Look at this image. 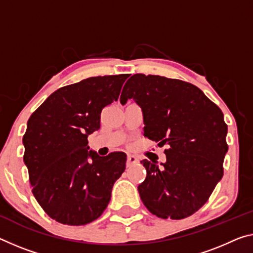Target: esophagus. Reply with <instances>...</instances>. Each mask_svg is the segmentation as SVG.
<instances>
[{
    "instance_id": "34e87169",
    "label": "esophagus",
    "mask_w": 253,
    "mask_h": 253,
    "mask_svg": "<svg viewBox=\"0 0 253 253\" xmlns=\"http://www.w3.org/2000/svg\"><path fill=\"white\" fill-rule=\"evenodd\" d=\"M135 163H138V159L136 158L135 155H131V154L128 155L127 156V167H131Z\"/></svg>"
}]
</instances>
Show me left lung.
<instances>
[{
    "label": "left lung",
    "instance_id": "obj_1",
    "mask_svg": "<svg viewBox=\"0 0 253 253\" xmlns=\"http://www.w3.org/2000/svg\"><path fill=\"white\" fill-rule=\"evenodd\" d=\"M142 108L144 135L168 145L166 163L143 160L146 178L138 186L144 205L160 218L196 213L223 177L227 125L218 106L194 84L160 75L134 74L120 95Z\"/></svg>",
    "mask_w": 253,
    "mask_h": 253
}]
</instances>
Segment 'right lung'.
Instances as JSON below:
<instances>
[{
    "label": "right lung",
    "mask_w": 253,
    "mask_h": 253,
    "mask_svg": "<svg viewBox=\"0 0 253 253\" xmlns=\"http://www.w3.org/2000/svg\"><path fill=\"white\" fill-rule=\"evenodd\" d=\"M128 76H93L59 87L28 119L23 161L36 200L56 222L85 225L110 202L127 156H99L89 151L87 136L99 129L100 114L117 101Z\"/></svg>",
    "instance_id": "right-lung-1"
}]
</instances>
